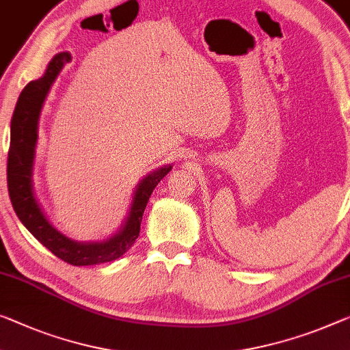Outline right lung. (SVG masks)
I'll return each mask as SVG.
<instances>
[{
    "label": "right lung",
    "instance_id": "add662e5",
    "mask_svg": "<svg viewBox=\"0 0 350 350\" xmlns=\"http://www.w3.org/2000/svg\"><path fill=\"white\" fill-rule=\"evenodd\" d=\"M68 55H57L48 66L44 77L31 81L21 90L10 122V145L8 153V189L12 206L21 224L32 236L44 244L51 254L72 266H90L107 262L122 256L137 239L141 231L142 216L158 183L169 174L172 165L148 175L139 185L134 196L130 216L119 234L103 244H79L68 239L48 222L32 192L31 169L37 142V122L44 100L53 81L61 72Z\"/></svg>",
    "mask_w": 350,
    "mask_h": 350
}]
</instances>
